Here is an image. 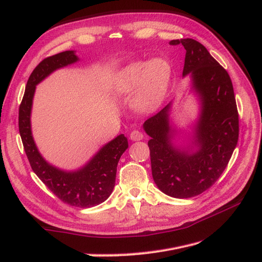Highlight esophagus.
I'll return each mask as SVG.
<instances>
[{
    "instance_id": "obj_1",
    "label": "esophagus",
    "mask_w": 262,
    "mask_h": 262,
    "mask_svg": "<svg viewBox=\"0 0 262 262\" xmlns=\"http://www.w3.org/2000/svg\"><path fill=\"white\" fill-rule=\"evenodd\" d=\"M130 139L132 141H141L142 139H143V134H142L140 131L138 130H134L131 132L130 134Z\"/></svg>"
}]
</instances>
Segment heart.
<instances>
[{"mask_svg": "<svg viewBox=\"0 0 262 262\" xmlns=\"http://www.w3.org/2000/svg\"><path fill=\"white\" fill-rule=\"evenodd\" d=\"M171 83V67L161 57L134 61L116 73L112 89L117 96L126 97L136 93L133 108L140 114H152L167 97Z\"/></svg>", "mask_w": 262, "mask_h": 262, "instance_id": "obj_1", "label": "heart"}]
</instances>
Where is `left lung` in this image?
Wrapping results in <instances>:
<instances>
[{"label":"left lung","instance_id":"left-lung-1","mask_svg":"<svg viewBox=\"0 0 262 262\" xmlns=\"http://www.w3.org/2000/svg\"><path fill=\"white\" fill-rule=\"evenodd\" d=\"M169 43L186 49L182 77L189 75L199 114L186 144L182 130L171 122L173 100L147 119L143 129L150 137L156 186L169 196L187 199L209 189L226 168L238 141V113L231 77L207 48L190 38Z\"/></svg>","mask_w":262,"mask_h":262}]
</instances>
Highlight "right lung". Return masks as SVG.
<instances>
[{"mask_svg":"<svg viewBox=\"0 0 262 262\" xmlns=\"http://www.w3.org/2000/svg\"><path fill=\"white\" fill-rule=\"evenodd\" d=\"M80 61L75 51L69 50L42 60L30 74L19 106L18 126L24 148L31 168L52 193L72 207L92 208L106 201L112 194L118 162L129 147L128 139L120 134L104 146L84 166L64 170L47 162L39 152L31 132V108L36 86L54 71Z\"/></svg>","mask_w":262,"mask_h":262,"instance_id":"1","label":"right lung"}]
</instances>
